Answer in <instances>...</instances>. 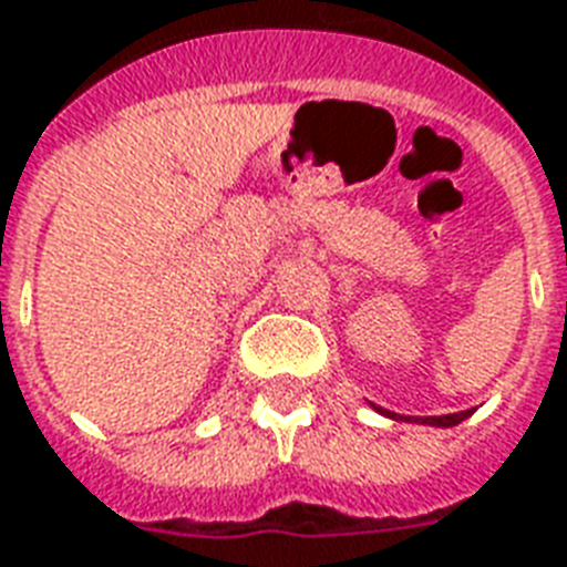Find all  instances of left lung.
Returning a JSON list of instances; mask_svg holds the SVG:
<instances>
[{"label":"left lung","mask_w":567,"mask_h":567,"mask_svg":"<svg viewBox=\"0 0 567 567\" xmlns=\"http://www.w3.org/2000/svg\"><path fill=\"white\" fill-rule=\"evenodd\" d=\"M470 413H473V410H461V413H449V416H419L416 422H422V425H434V427H452L457 425V422H464ZM408 422H413V419H408Z\"/></svg>","instance_id":"1"}]
</instances>
